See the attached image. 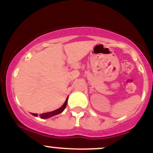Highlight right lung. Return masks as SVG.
<instances>
[{
  "label": "right lung",
  "mask_w": 153,
  "mask_h": 153,
  "mask_svg": "<svg viewBox=\"0 0 153 153\" xmlns=\"http://www.w3.org/2000/svg\"><path fill=\"white\" fill-rule=\"evenodd\" d=\"M68 98H67L64 104L62 105V106L60 107V108H58V109L54 111H52V112H48V113H45V114H40V117H41L42 119H47V118H49V117H53V116H55L57 114H59L62 113V112L64 111L65 108V107L67 106V103H68ZM31 114L35 116V117H37V114H32L31 113Z\"/></svg>",
  "instance_id": "right-lung-1"
}]
</instances>
